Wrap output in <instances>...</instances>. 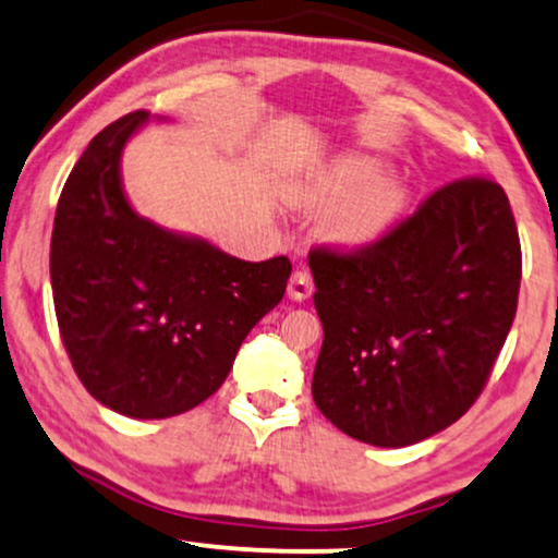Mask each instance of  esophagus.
Wrapping results in <instances>:
<instances>
[{
	"mask_svg": "<svg viewBox=\"0 0 558 558\" xmlns=\"http://www.w3.org/2000/svg\"><path fill=\"white\" fill-rule=\"evenodd\" d=\"M314 293V278L308 270H295L291 283H288V295L293 301H303Z\"/></svg>",
	"mask_w": 558,
	"mask_h": 558,
	"instance_id": "34e87169",
	"label": "esophagus"
}]
</instances>
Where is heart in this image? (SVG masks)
I'll use <instances>...</instances> for the list:
<instances>
[{"instance_id": "1", "label": "heart", "mask_w": 558, "mask_h": 558, "mask_svg": "<svg viewBox=\"0 0 558 558\" xmlns=\"http://www.w3.org/2000/svg\"><path fill=\"white\" fill-rule=\"evenodd\" d=\"M384 167L371 157H352L331 167L314 185L316 206H337L329 218V234L348 246H365L384 236L407 206L404 190L380 182Z\"/></svg>"}]
</instances>
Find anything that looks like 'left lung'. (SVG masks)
<instances>
[{
	"instance_id": "1",
	"label": "left lung",
	"mask_w": 558,
	"mask_h": 558,
	"mask_svg": "<svg viewBox=\"0 0 558 558\" xmlns=\"http://www.w3.org/2000/svg\"><path fill=\"white\" fill-rule=\"evenodd\" d=\"M312 393L355 440L404 448L469 412L510 335L523 252L499 182L461 178L365 246L308 252Z\"/></svg>"
}]
</instances>
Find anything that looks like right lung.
Segmentation results:
<instances>
[{
	"instance_id": "right-lung-1",
	"label": "right lung",
	"mask_w": 558,
	"mask_h": 558,
	"mask_svg": "<svg viewBox=\"0 0 558 558\" xmlns=\"http://www.w3.org/2000/svg\"><path fill=\"white\" fill-rule=\"evenodd\" d=\"M146 118H118L74 165L56 206L51 288L84 389L125 417L165 420L221 389L293 267L288 257L244 263L133 214L121 151Z\"/></svg>"
}]
</instances>
